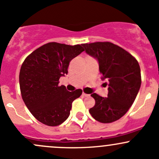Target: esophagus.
Masks as SVG:
<instances>
[{"label": "esophagus", "instance_id": "1", "mask_svg": "<svg viewBox=\"0 0 159 159\" xmlns=\"http://www.w3.org/2000/svg\"><path fill=\"white\" fill-rule=\"evenodd\" d=\"M82 95L84 97H87V96H88V95L89 94H88V93H84V92H83V93H82Z\"/></svg>", "mask_w": 159, "mask_h": 159}]
</instances>
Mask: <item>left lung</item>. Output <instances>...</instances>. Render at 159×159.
I'll return each mask as SVG.
<instances>
[{
  "instance_id": "obj_1",
  "label": "left lung",
  "mask_w": 159,
  "mask_h": 159,
  "mask_svg": "<svg viewBox=\"0 0 159 159\" xmlns=\"http://www.w3.org/2000/svg\"><path fill=\"white\" fill-rule=\"evenodd\" d=\"M85 52L99 63L102 79L108 81L107 98L91 95L95 105L89 110L93 118L103 123L120 119L129 109L141 86L137 60L123 48L110 42L82 44ZM107 84V83H105Z\"/></svg>"
}]
</instances>
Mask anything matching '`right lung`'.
Returning <instances> with one entry per match:
<instances>
[{
  "instance_id": "obj_1",
  "label": "right lung",
  "mask_w": 159,
  "mask_h": 159,
  "mask_svg": "<svg viewBox=\"0 0 159 159\" xmlns=\"http://www.w3.org/2000/svg\"><path fill=\"white\" fill-rule=\"evenodd\" d=\"M81 45L49 43L26 58L19 75L22 98L33 116L49 126L61 124L68 119L74 100L81 89L68 91L59 86L60 77L68 74L71 59L84 51Z\"/></svg>"
}]
</instances>
